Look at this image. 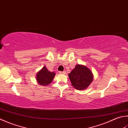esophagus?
I'll list each match as a JSON object with an SVG mask.
<instances>
[{
  "mask_svg": "<svg viewBox=\"0 0 128 128\" xmlns=\"http://www.w3.org/2000/svg\"><path fill=\"white\" fill-rule=\"evenodd\" d=\"M66 71H64V72H59V73L60 74H66Z\"/></svg>",
  "mask_w": 128,
  "mask_h": 128,
  "instance_id": "34e87169",
  "label": "esophagus"
}]
</instances>
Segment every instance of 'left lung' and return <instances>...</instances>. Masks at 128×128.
Wrapping results in <instances>:
<instances>
[{
	"label": "left lung",
	"mask_w": 128,
	"mask_h": 128,
	"mask_svg": "<svg viewBox=\"0 0 128 128\" xmlns=\"http://www.w3.org/2000/svg\"><path fill=\"white\" fill-rule=\"evenodd\" d=\"M68 76L72 86L79 90L86 89L92 83L94 78L91 70L82 64L76 65Z\"/></svg>",
	"instance_id": "obj_1"
}]
</instances>
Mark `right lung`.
Instances as JSON below:
<instances>
[{"label":"right lung","mask_w":128,"mask_h":128,"mask_svg":"<svg viewBox=\"0 0 128 128\" xmlns=\"http://www.w3.org/2000/svg\"><path fill=\"white\" fill-rule=\"evenodd\" d=\"M55 76L56 72H50L46 66H44L37 72L36 80L40 86H46L51 83Z\"/></svg>","instance_id":"add662e5"}]
</instances>
